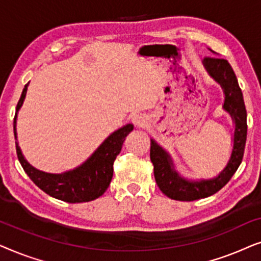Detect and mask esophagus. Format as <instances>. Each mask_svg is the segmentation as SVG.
<instances>
[{
    "mask_svg": "<svg viewBox=\"0 0 261 261\" xmlns=\"http://www.w3.org/2000/svg\"><path fill=\"white\" fill-rule=\"evenodd\" d=\"M145 121V115H137L135 116V119H134V122L137 123V124H142V122H144Z\"/></svg>",
    "mask_w": 261,
    "mask_h": 261,
    "instance_id": "34e87169",
    "label": "esophagus"
}]
</instances>
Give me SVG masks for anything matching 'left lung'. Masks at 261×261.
<instances>
[{
    "label": "left lung",
    "mask_w": 261,
    "mask_h": 261,
    "mask_svg": "<svg viewBox=\"0 0 261 261\" xmlns=\"http://www.w3.org/2000/svg\"><path fill=\"white\" fill-rule=\"evenodd\" d=\"M203 63L210 76L222 85L226 96L223 108L234 119L233 152L229 163L226 169L219 174V177L210 180L188 181L178 176L173 170L169 154L151 140L149 158L154 166L155 181L163 194L174 201L190 202L216 194L230 180L244 158L246 138H247V113H246L244 97L238 84L237 76L229 63L220 57H205Z\"/></svg>",
    "instance_id": "obj_1"
}]
</instances>
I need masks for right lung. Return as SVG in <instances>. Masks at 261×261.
Masks as SVG:
<instances>
[{
  "label": "right lung",
  "mask_w": 261,
  "mask_h": 261,
  "mask_svg": "<svg viewBox=\"0 0 261 261\" xmlns=\"http://www.w3.org/2000/svg\"><path fill=\"white\" fill-rule=\"evenodd\" d=\"M28 83L24 85L22 94L17 102L16 112L22 106L27 92ZM16 114L14 117V135L16 138ZM133 130L132 124H127L106 139V141L96 149L94 154L76 170L63 174H51L41 172L32 167L24 160L19 145H16V154L21 166L33 183L46 194L67 203H83L94 201L105 194L113 178V165L116 156L121 152L124 139Z\"/></svg>",
  "instance_id": "obj_1"
}]
</instances>
